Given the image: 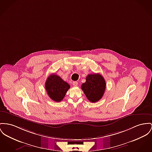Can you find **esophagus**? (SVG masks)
I'll list each match as a JSON object with an SVG mask.
<instances>
[{
    "mask_svg": "<svg viewBox=\"0 0 152 152\" xmlns=\"http://www.w3.org/2000/svg\"><path fill=\"white\" fill-rule=\"evenodd\" d=\"M72 85L74 86H77L78 85V82L77 81H73L72 82Z\"/></svg>",
    "mask_w": 152,
    "mask_h": 152,
    "instance_id": "34e87169",
    "label": "esophagus"
}]
</instances>
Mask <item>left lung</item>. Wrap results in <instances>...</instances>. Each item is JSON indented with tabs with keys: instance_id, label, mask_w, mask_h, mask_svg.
Listing matches in <instances>:
<instances>
[{
	"instance_id": "1",
	"label": "left lung",
	"mask_w": 152,
	"mask_h": 152,
	"mask_svg": "<svg viewBox=\"0 0 152 152\" xmlns=\"http://www.w3.org/2000/svg\"><path fill=\"white\" fill-rule=\"evenodd\" d=\"M105 88V81L100 74L88 75L86 82L81 86V89L87 99L91 102H96L101 99Z\"/></svg>"
}]
</instances>
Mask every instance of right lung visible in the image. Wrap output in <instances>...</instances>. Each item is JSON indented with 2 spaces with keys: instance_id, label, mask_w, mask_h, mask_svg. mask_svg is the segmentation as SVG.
Listing matches in <instances>:
<instances>
[{
  "instance_id": "right-lung-1",
  "label": "right lung",
  "mask_w": 152,
  "mask_h": 152,
  "mask_svg": "<svg viewBox=\"0 0 152 152\" xmlns=\"http://www.w3.org/2000/svg\"><path fill=\"white\" fill-rule=\"evenodd\" d=\"M45 88L53 101L60 102L64 97L70 86L55 74L50 75L45 82Z\"/></svg>"
}]
</instances>
